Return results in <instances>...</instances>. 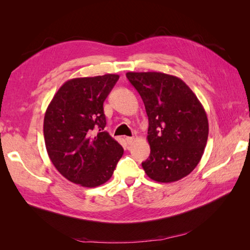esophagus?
<instances>
[{"mask_svg": "<svg viewBox=\"0 0 250 250\" xmlns=\"http://www.w3.org/2000/svg\"><path fill=\"white\" fill-rule=\"evenodd\" d=\"M125 141H126V143H128L129 145H132V144H133V143H134L135 139H134V137H126Z\"/></svg>", "mask_w": 250, "mask_h": 250, "instance_id": "esophagus-1", "label": "esophagus"}]
</instances>
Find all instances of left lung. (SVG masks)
<instances>
[{"label": "left lung", "mask_w": 250, "mask_h": 250, "mask_svg": "<svg viewBox=\"0 0 250 250\" xmlns=\"http://www.w3.org/2000/svg\"><path fill=\"white\" fill-rule=\"evenodd\" d=\"M149 121L150 156L142 163L147 176L173 183L198 166L208 137V120L199 99L182 79L160 72H129Z\"/></svg>", "instance_id": "left-lung-1"}]
</instances>
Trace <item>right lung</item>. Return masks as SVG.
Returning a JSON list of instances; mask_svg holds the SVG:
<instances>
[{
	"label": "right lung",
	"mask_w": 250,
	"mask_h": 250,
	"mask_svg": "<svg viewBox=\"0 0 250 250\" xmlns=\"http://www.w3.org/2000/svg\"><path fill=\"white\" fill-rule=\"evenodd\" d=\"M119 79L117 74L65 82L44 117L47 153L63 177L87 188L111 177L124 148L104 131L103 103Z\"/></svg>",
	"instance_id": "1"
}]
</instances>
